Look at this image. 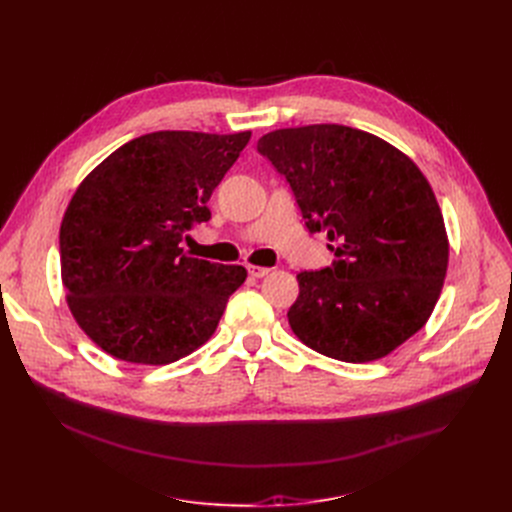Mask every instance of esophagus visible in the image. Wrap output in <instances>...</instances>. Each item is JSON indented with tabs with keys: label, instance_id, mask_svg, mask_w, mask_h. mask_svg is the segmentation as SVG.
<instances>
[{
	"label": "esophagus",
	"instance_id": "obj_1",
	"mask_svg": "<svg viewBox=\"0 0 512 512\" xmlns=\"http://www.w3.org/2000/svg\"><path fill=\"white\" fill-rule=\"evenodd\" d=\"M247 270H249V274H251L253 278H263V276H267V274L272 272L270 267H261V265H249Z\"/></svg>",
	"mask_w": 512,
	"mask_h": 512
}]
</instances>
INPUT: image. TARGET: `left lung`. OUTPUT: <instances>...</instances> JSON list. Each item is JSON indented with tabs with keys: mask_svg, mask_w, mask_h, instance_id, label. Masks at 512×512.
I'll use <instances>...</instances> for the list:
<instances>
[{
	"mask_svg": "<svg viewBox=\"0 0 512 512\" xmlns=\"http://www.w3.org/2000/svg\"><path fill=\"white\" fill-rule=\"evenodd\" d=\"M257 151L286 176L309 232L336 259L301 272L288 324L313 351L367 363L432 315L448 270L436 195L415 161L371 132L311 124L267 132Z\"/></svg>",
	"mask_w": 512,
	"mask_h": 512,
	"instance_id": "1",
	"label": "left lung"
}]
</instances>
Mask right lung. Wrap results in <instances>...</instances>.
Segmentation results:
<instances>
[{
	"instance_id": "add662e5",
	"label": "right lung",
	"mask_w": 512,
	"mask_h": 512,
	"mask_svg": "<svg viewBox=\"0 0 512 512\" xmlns=\"http://www.w3.org/2000/svg\"><path fill=\"white\" fill-rule=\"evenodd\" d=\"M251 130H157L107 155L78 184L60 226L66 303L101 351L168 365L205 344L242 265L188 257L180 242L211 218L207 201Z\"/></svg>"
}]
</instances>
